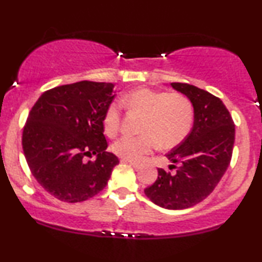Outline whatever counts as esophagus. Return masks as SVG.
<instances>
[{
	"instance_id": "34e87169",
	"label": "esophagus",
	"mask_w": 262,
	"mask_h": 262,
	"mask_svg": "<svg viewBox=\"0 0 262 262\" xmlns=\"http://www.w3.org/2000/svg\"><path fill=\"white\" fill-rule=\"evenodd\" d=\"M121 162L128 163V164H130V166H132V167H134L136 170H138V169H139V168H141V167H139V164H137V163H134V162H131V161H127V160H124V159H123V160H121Z\"/></svg>"
}]
</instances>
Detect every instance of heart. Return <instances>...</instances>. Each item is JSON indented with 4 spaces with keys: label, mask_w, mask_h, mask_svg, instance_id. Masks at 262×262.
I'll return each mask as SVG.
<instances>
[{
    "label": "heart",
    "mask_w": 262,
    "mask_h": 262,
    "mask_svg": "<svg viewBox=\"0 0 262 262\" xmlns=\"http://www.w3.org/2000/svg\"><path fill=\"white\" fill-rule=\"evenodd\" d=\"M130 112L144 116L142 137H123L113 143L112 151L131 162H143L157 146L171 149L184 141L191 131L194 107L188 96L151 88H137L121 99ZM121 107L113 102L106 108L103 128L111 137L120 128Z\"/></svg>",
    "instance_id": "heart-1"
}]
</instances>
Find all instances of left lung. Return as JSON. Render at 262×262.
Returning <instances> with one entry per match:
<instances>
[{
  "label": "left lung",
  "mask_w": 262,
  "mask_h": 262,
  "mask_svg": "<svg viewBox=\"0 0 262 262\" xmlns=\"http://www.w3.org/2000/svg\"><path fill=\"white\" fill-rule=\"evenodd\" d=\"M175 91L188 96L194 107V123L180 144L167 154L169 169L159 168V177L144 189L154 204L168 210H182L203 202L221 181L232 156L235 125L217 96L192 84L170 83Z\"/></svg>",
  "instance_id": "obj_1"
}]
</instances>
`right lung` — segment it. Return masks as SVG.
<instances>
[{
  "label": "right lung",
  "instance_id": "1",
  "mask_svg": "<svg viewBox=\"0 0 262 262\" xmlns=\"http://www.w3.org/2000/svg\"><path fill=\"white\" fill-rule=\"evenodd\" d=\"M116 92L113 83L81 81L42 93L23 131L31 173L55 198L80 203L106 187L119 160L106 151L103 116ZM96 155L95 161L86 157Z\"/></svg>",
  "mask_w": 262,
  "mask_h": 262
}]
</instances>
